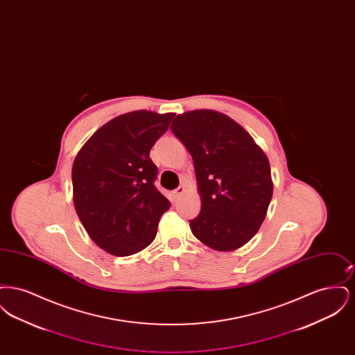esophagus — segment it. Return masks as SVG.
<instances>
[{
  "label": "esophagus",
  "instance_id": "1",
  "mask_svg": "<svg viewBox=\"0 0 355 355\" xmlns=\"http://www.w3.org/2000/svg\"><path fill=\"white\" fill-rule=\"evenodd\" d=\"M184 191H185V187H184V186H178L177 189H174V190L171 191V196H173L174 200H177L181 194H184Z\"/></svg>",
  "mask_w": 355,
  "mask_h": 355
}]
</instances>
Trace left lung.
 <instances>
[{
	"label": "left lung",
	"mask_w": 355,
	"mask_h": 355,
	"mask_svg": "<svg viewBox=\"0 0 355 355\" xmlns=\"http://www.w3.org/2000/svg\"><path fill=\"white\" fill-rule=\"evenodd\" d=\"M170 129L191 154L201 196V213L189 220L191 233L218 252L243 246L272 196L266 154L234 119L214 110L178 114Z\"/></svg>",
	"instance_id": "1"
}]
</instances>
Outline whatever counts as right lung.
Returning a JSON list of instances; mask_svg holds the SVG:
<instances>
[{"label":"right lung","instance_id":"1","mask_svg":"<svg viewBox=\"0 0 355 355\" xmlns=\"http://www.w3.org/2000/svg\"><path fill=\"white\" fill-rule=\"evenodd\" d=\"M174 113L137 110L109 121L77 154L73 201L89 236L117 257L138 253L154 241L170 202L154 186L158 168L150 149Z\"/></svg>","mask_w":355,"mask_h":355}]
</instances>
